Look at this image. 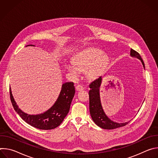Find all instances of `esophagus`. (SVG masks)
Listing matches in <instances>:
<instances>
[{"label":"esophagus","instance_id":"obj_1","mask_svg":"<svg viewBox=\"0 0 158 158\" xmlns=\"http://www.w3.org/2000/svg\"><path fill=\"white\" fill-rule=\"evenodd\" d=\"M76 89L77 91H82V90H84V87L81 85H77L76 87Z\"/></svg>","mask_w":158,"mask_h":158}]
</instances>
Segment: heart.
I'll return each instance as SVG.
<instances>
[{"instance_id": "1", "label": "heart", "mask_w": 158, "mask_h": 158, "mask_svg": "<svg viewBox=\"0 0 158 158\" xmlns=\"http://www.w3.org/2000/svg\"><path fill=\"white\" fill-rule=\"evenodd\" d=\"M108 61V57L101 50L90 48L77 53L72 59V64H66V69L74 76L84 71L86 79L93 81L104 73Z\"/></svg>"}]
</instances>
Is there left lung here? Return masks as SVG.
I'll use <instances>...</instances> for the list:
<instances>
[{"label":"left lung","mask_w":158,"mask_h":158,"mask_svg":"<svg viewBox=\"0 0 158 158\" xmlns=\"http://www.w3.org/2000/svg\"><path fill=\"white\" fill-rule=\"evenodd\" d=\"M130 52V56L131 57H136L141 61L144 69V64L139 54L132 49ZM101 82L102 77L101 76H99L89 85V87L91 89L89 92V111L93 121L97 126L104 129H114L126 126L129 122L122 123L114 122L109 118L104 112L100 98L99 87L101 84Z\"/></svg>","instance_id":"left-lung-1"}]
</instances>
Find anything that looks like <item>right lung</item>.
<instances>
[{
	"instance_id": "1",
	"label": "right lung",
	"mask_w": 158,
	"mask_h": 158,
	"mask_svg": "<svg viewBox=\"0 0 158 158\" xmlns=\"http://www.w3.org/2000/svg\"><path fill=\"white\" fill-rule=\"evenodd\" d=\"M34 46L28 45L27 46ZM75 94V87L73 82H67L62 85L61 91L55 103L48 110L38 114H29L22 111L17 104L10 88V100L14 110L27 124L42 130L52 129L59 126L70 109Z\"/></svg>"
}]
</instances>
